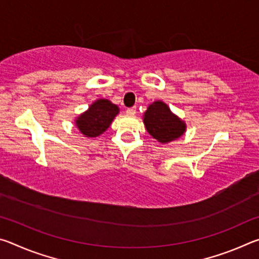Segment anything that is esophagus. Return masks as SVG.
I'll return each instance as SVG.
<instances>
[{"mask_svg":"<svg viewBox=\"0 0 259 259\" xmlns=\"http://www.w3.org/2000/svg\"><path fill=\"white\" fill-rule=\"evenodd\" d=\"M125 114L128 116H134L136 114V107H131V108H126Z\"/></svg>","mask_w":259,"mask_h":259,"instance_id":"34e87169","label":"esophagus"}]
</instances>
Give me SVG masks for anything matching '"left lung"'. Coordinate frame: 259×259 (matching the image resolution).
Instances as JSON below:
<instances>
[{
	"mask_svg": "<svg viewBox=\"0 0 259 259\" xmlns=\"http://www.w3.org/2000/svg\"><path fill=\"white\" fill-rule=\"evenodd\" d=\"M143 117L147 133L161 144L174 142L186 131L185 121L172 113L162 100H155L148 105Z\"/></svg>",
	"mask_w": 259,
	"mask_h": 259,
	"instance_id": "obj_1",
	"label": "left lung"
}]
</instances>
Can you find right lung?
Here are the masks:
<instances>
[{
	"label": "right lung",
	"mask_w": 259,
	"mask_h": 259,
	"mask_svg": "<svg viewBox=\"0 0 259 259\" xmlns=\"http://www.w3.org/2000/svg\"><path fill=\"white\" fill-rule=\"evenodd\" d=\"M120 108L111 100L100 98L95 100L85 112L75 119L78 131L87 138L98 137L106 131L119 114Z\"/></svg>",
	"instance_id": "obj_1"
}]
</instances>
